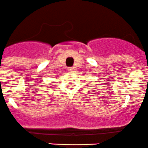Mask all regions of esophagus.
Here are the masks:
<instances>
[{
	"instance_id": "34e87169",
	"label": "esophagus",
	"mask_w": 148,
	"mask_h": 148,
	"mask_svg": "<svg viewBox=\"0 0 148 148\" xmlns=\"http://www.w3.org/2000/svg\"><path fill=\"white\" fill-rule=\"evenodd\" d=\"M67 71L73 72V67H68L67 68Z\"/></svg>"
}]
</instances>
